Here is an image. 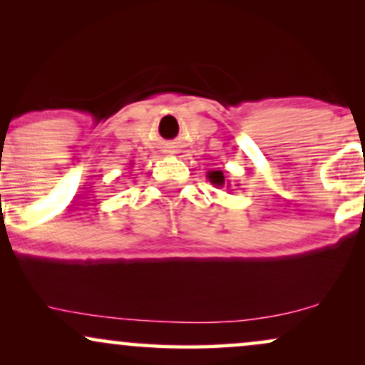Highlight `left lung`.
<instances>
[{
	"instance_id": "8db88e82",
	"label": "left lung",
	"mask_w": 365,
	"mask_h": 365,
	"mask_svg": "<svg viewBox=\"0 0 365 365\" xmlns=\"http://www.w3.org/2000/svg\"><path fill=\"white\" fill-rule=\"evenodd\" d=\"M207 178L209 182L212 183V185L221 188V187H230V182L228 180H225V175L223 171H207Z\"/></svg>"
}]
</instances>
